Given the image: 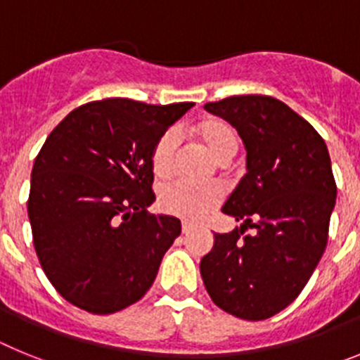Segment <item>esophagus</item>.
<instances>
[{"instance_id": "1", "label": "esophagus", "mask_w": 360, "mask_h": 360, "mask_svg": "<svg viewBox=\"0 0 360 360\" xmlns=\"http://www.w3.org/2000/svg\"><path fill=\"white\" fill-rule=\"evenodd\" d=\"M195 229V225L191 224V221H182V232L184 234H187V232H191Z\"/></svg>"}]
</instances>
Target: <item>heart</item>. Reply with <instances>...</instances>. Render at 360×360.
<instances>
[{"label": "heart", "mask_w": 360, "mask_h": 360, "mask_svg": "<svg viewBox=\"0 0 360 360\" xmlns=\"http://www.w3.org/2000/svg\"><path fill=\"white\" fill-rule=\"evenodd\" d=\"M195 135L203 149L218 164L231 160L238 151V135L232 126L224 120H205L195 128ZM178 151V133L167 129L158 136L151 151L153 173L158 178H167L174 169ZM224 198V189L216 184L193 186L187 182H174L164 186L158 193V205L164 212L180 218L198 219L214 209Z\"/></svg>", "instance_id": "b5f03b06"}]
</instances>
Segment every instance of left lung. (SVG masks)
I'll use <instances>...</instances> for the list:
<instances>
[{"label": "left lung", "mask_w": 360, "mask_h": 360, "mask_svg": "<svg viewBox=\"0 0 360 360\" xmlns=\"http://www.w3.org/2000/svg\"><path fill=\"white\" fill-rule=\"evenodd\" d=\"M203 108L236 128L247 173L221 207L241 225L214 234L200 274L216 307L269 319L301 294L326 249L337 198L328 148L274 97L240 95Z\"/></svg>", "instance_id": "8db88e82"}]
</instances>
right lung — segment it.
I'll return each mask as SVG.
<instances>
[{"label": "right lung", "instance_id": "add662e5", "mask_svg": "<svg viewBox=\"0 0 360 360\" xmlns=\"http://www.w3.org/2000/svg\"><path fill=\"white\" fill-rule=\"evenodd\" d=\"M193 106L95 101L70 111L44 141L28 219L44 274L66 301L103 316L149 290L182 231L174 216L148 212L151 151Z\"/></svg>", "mask_w": 360, "mask_h": 360}]
</instances>
